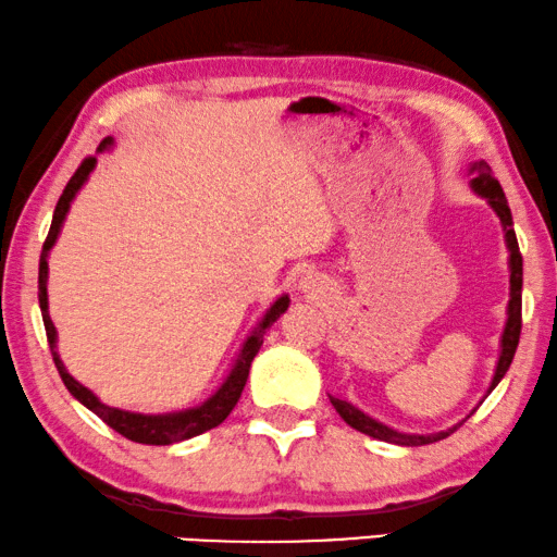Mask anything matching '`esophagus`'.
<instances>
[{
    "instance_id": "esophagus-1",
    "label": "esophagus",
    "mask_w": 557,
    "mask_h": 557,
    "mask_svg": "<svg viewBox=\"0 0 557 557\" xmlns=\"http://www.w3.org/2000/svg\"><path fill=\"white\" fill-rule=\"evenodd\" d=\"M300 289L308 297H318V295H323V289H325V285H323V277L318 275V272H305V275L300 277Z\"/></svg>"
}]
</instances>
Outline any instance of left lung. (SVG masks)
Instances as JSON below:
<instances>
[{
  "label": "left lung",
  "mask_w": 557,
  "mask_h": 557,
  "mask_svg": "<svg viewBox=\"0 0 557 557\" xmlns=\"http://www.w3.org/2000/svg\"><path fill=\"white\" fill-rule=\"evenodd\" d=\"M472 189L474 194H480L490 201V207L497 211L499 222H503V230H505V242H507V249H510V302H507V323H505V333H503V350H499V360H497V368H495V375H492V383H490V391L497 386L499 381L505 379L507 368H510L512 358H515V350H517V343H520V331H522V255H520V247H517V237H515V230H512V211L507 207V199H505V191L503 186L495 176H492V169L487 163L480 161V163H472ZM487 391V394H490ZM331 404L335 406V411L341 413V419L346 421L348 426H354L356 432H363L373 438H381V442H388V444H401V446H424V444H434L438 438H446L449 434L457 432V429L465 424V421H459L457 426L446 429V432H436V434H404V432H396V429H391L386 424H381V421H375L363 413L360 409H356L354 404L343 401V398H335L331 396Z\"/></svg>",
  "instance_id": "left-lung-1"
}]
</instances>
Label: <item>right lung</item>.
<instances>
[{
  "mask_svg": "<svg viewBox=\"0 0 557 557\" xmlns=\"http://www.w3.org/2000/svg\"><path fill=\"white\" fill-rule=\"evenodd\" d=\"M111 144H113V138H106L103 144L98 146V151H106V148H111ZM92 169H96V156H88V159H85L81 166H77L73 178L67 182L65 191H62V197L58 201V207H54L50 232H47V239H45L42 255H40V280H37V282H40V285H37V287H40V293H37V295H40L42 323H45L47 343H50V350H52V360H54V366H58L60 379L67 386L70 394H73L83 406H88V409L96 413V417L103 419L106 424L115 429V432H119L121 436L131 438V442L166 446V444L184 442V438L199 436L203 432H209V429L222 424V421L232 413L234 406H237L242 391H245L249 366H252L255 356L260 354V348H262L264 333H268V327L275 323L282 312L287 310L289 297L282 295L270 305V310L264 312L260 325H257L255 331L247 335L245 346H242L237 360H234L230 375H226L222 386H219L203 404L191 406V409H184V411H174V413H133V411L115 409V406L103 404L96 394H92L90 388H85L83 383H77L73 375L65 371V366H62V360L58 356V331H54L50 312H47V255H50L52 245L58 242V234L62 230V222H65V216H67L70 203H73L75 194L83 189V184L88 182Z\"/></svg>",
  "mask_w": 557,
  "mask_h": 557,
  "instance_id": "add662e5",
  "label": "right lung"
}]
</instances>
